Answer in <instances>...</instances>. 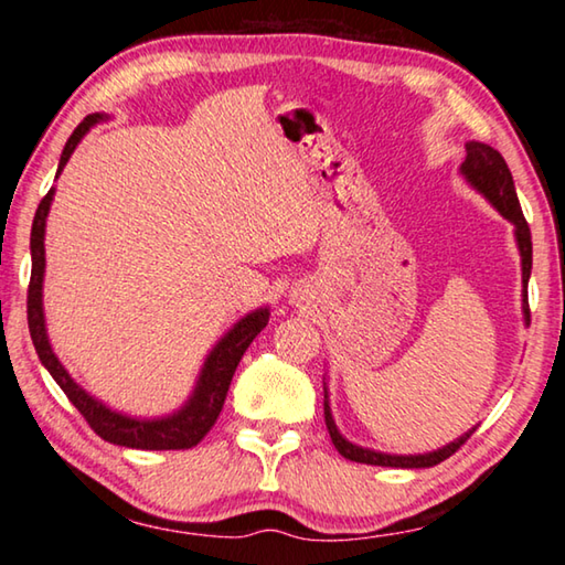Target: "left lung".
I'll use <instances>...</instances> for the list:
<instances>
[{
    "label": "left lung",
    "instance_id": "left-lung-1",
    "mask_svg": "<svg viewBox=\"0 0 565 565\" xmlns=\"http://www.w3.org/2000/svg\"><path fill=\"white\" fill-rule=\"evenodd\" d=\"M461 174L466 177L468 184H471L476 191L489 199V202L499 209L501 216L509 218V222L515 226V242H519V252H521V271H523V317L525 323L531 321V309H529V276H531V264H533V244H531V228L525 216L521 212L519 196H515V186H513V177L511 169L505 164V159L489 145H481V141H468L466 145V161L461 164ZM323 418H327V428L333 446L337 451L349 458V461L356 463H371V466H391V468H428L446 461L448 456H454L458 448H461L476 428L463 434L461 438H456L444 448L431 454H418V456H394V454H381V451H371V448H361L356 444L347 441L339 434L337 424H333L331 408H329V391L323 394Z\"/></svg>",
    "mask_w": 565,
    "mask_h": 565
}]
</instances>
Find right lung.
<instances>
[{
  "mask_svg": "<svg viewBox=\"0 0 565 565\" xmlns=\"http://www.w3.org/2000/svg\"><path fill=\"white\" fill-rule=\"evenodd\" d=\"M104 114H89L84 117L79 127L66 139L60 169L56 177L62 174L66 161H70L72 151L79 145L84 134H87L94 124L104 121ZM54 199V186L46 191V196L36 206L34 224H32V279L30 291H26V321H30L32 343L36 349V356L50 371L52 379L60 384V388L72 401L74 408L87 418V424L94 428V434L102 436L104 441L127 446V448H141V451H179V448L196 446L209 434V428L216 424L218 414H222L226 391L232 386L234 371L242 361L248 343L256 339L266 323H269V309H256L246 313L242 321L234 323V329L224 333V339L216 343L204 361L202 374H199L194 394L179 411L164 418H131L119 411H111L104 406L102 401L89 396L76 381L70 376V371L62 366V361L54 356L50 347V337H46L44 323V306H42V284H44V226L46 214H50Z\"/></svg>",
  "mask_w": 565,
  "mask_h": 565,
  "instance_id": "1",
  "label": "right lung"
}]
</instances>
